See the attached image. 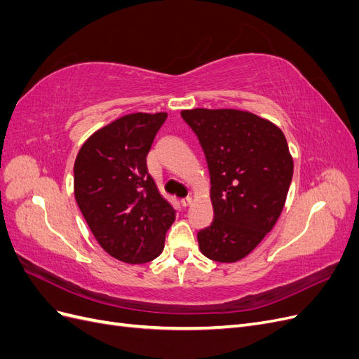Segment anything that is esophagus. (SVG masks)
<instances>
[{"mask_svg": "<svg viewBox=\"0 0 359 359\" xmlns=\"http://www.w3.org/2000/svg\"><path fill=\"white\" fill-rule=\"evenodd\" d=\"M181 203H182L184 206H190V205L193 203V198H191V196H187V198H184V199L181 201Z\"/></svg>", "mask_w": 359, "mask_h": 359, "instance_id": "1", "label": "esophagus"}]
</instances>
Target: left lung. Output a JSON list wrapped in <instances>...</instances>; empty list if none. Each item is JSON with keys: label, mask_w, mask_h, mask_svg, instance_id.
Returning a JSON list of instances; mask_svg holds the SVG:
<instances>
[{"label": "left lung", "mask_w": 359, "mask_h": 359, "mask_svg": "<svg viewBox=\"0 0 359 359\" xmlns=\"http://www.w3.org/2000/svg\"><path fill=\"white\" fill-rule=\"evenodd\" d=\"M210 169L214 222L198 233L203 256L244 259L276 226L285 208L293 158L280 127L240 109H184Z\"/></svg>", "instance_id": "obj_1"}]
</instances>
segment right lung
<instances>
[{
    "label": "right lung",
    "mask_w": 359,
    "mask_h": 359,
    "mask_svg": "<svg viewBox=\"0 0 359 359\" xmlns=\"http://www.w3.org/2000/svg\"><path fill=\"white\" fill-rule=\"evenodd\" d=\"M166 112L116 118L85 140L74 160V199L107 255L126 264L154 260L175 210L147 169V156Z\"/></svg>",
    "instance_id": "1"
}]
</instances>
